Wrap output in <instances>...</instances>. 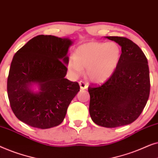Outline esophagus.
Segmentation results:
<instances>
[{"mask_svg": "<svg viewBox=\"0 0 158 158\" xmlns=\"http://www.w3.org/2000/svg\"><path fill=\"white\" fill-rule=\"evenodd\" d=\"M79 84H80V86H81V88L82 90H85L86 89V88H88V85L86 83H85V82L83 81H81L79 82Z\"/></svg>", "mask_w": 158, "mask_h": 158, "instance_id": "obj_1", "label": "esophagus"}]
</instances>
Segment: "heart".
I'll list each match as a JSON object with an SVG mask.
<instances>
[{
    "label": "heart",
    "instance_id": "b5f03b06",
    "mask_svg": "<svg viewBox=\"0 0 158 158\" xmlns=\"http://www.w3.org/2000/svg\"><path fill=\"white\" fill-rule=\"evenodd\" d=\"M122 49L118 43H85L77 47L75 57L68 62V70L74 77L81 75L83 68L90 80L102 82L111 76L119 62Z\"/></svg>",
    "mask_w": 158,
    "mask_h": 158
}]
</instances>
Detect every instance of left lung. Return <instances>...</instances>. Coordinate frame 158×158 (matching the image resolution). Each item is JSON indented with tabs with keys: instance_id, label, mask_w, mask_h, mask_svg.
<instances>
[{
	"instance_id": "obj_1",
	"label": "left lung",
	"mask_w": 158,
	"mask_h": 158,
	"mask_svg": "<svg viewBox=\"0 0 158 158\" xmlns=\"http://www.w3.org/2000/svg\"><path fill=\"white\" fill-rule=\"evenodd\" d=\"M122 47L116 70L101 84H90L89 112L99 126L114 128L131 124L140 116L150 96L146 56L138 45L123 36H106Z\"/></svg>"
}]
</instances>
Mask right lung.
Here are the masks:
<instances>
[{
	"label": "right lung",
	"mask_w": 158,
	"mask_h": 158,
	"mask_svg": "<svg viewBox=\"0 0 158 158\" xmlns=\"http://www.w3.org/2000/svg\"><path fill=\"white\" fill-rule=\"evenodd\" d=\"M71 44L68 38L38 35L15 54L7 92L10 108L21 122L42 129L63 122L69 104L80 90L78 83L64 78ZM34 82L40 86L38 94L29 89Z\"/></svg>",
	"instance_id": "right-lung-1"
}]
</instances>
